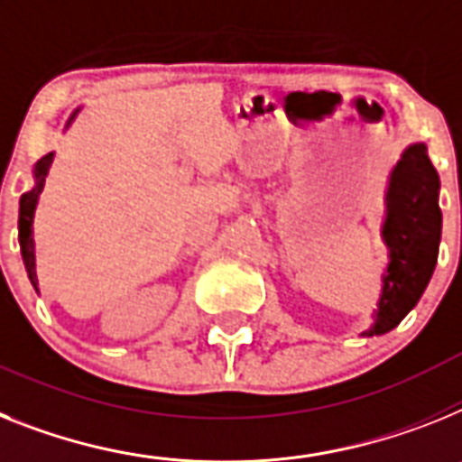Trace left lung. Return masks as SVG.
<instances>
[{"label":"left lung","mask_w":462,"mask_h":462,"mask_svg":"<svg viewBox=\"0 0 462 462\" xmlns=\"http://www.w3.org/2000/svg\"><path fill=\"white\" fill-rule=\"evenodd\" d=\"M383 237L390 249L375 321L364 336L393 331L420 300L435 273L441 239L439 176L422 143L411 145L394 166L387 189Z\"/></svg>","instance_id":"left-lung-1"}]
</instances>
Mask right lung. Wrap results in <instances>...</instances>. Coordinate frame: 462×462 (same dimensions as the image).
<instances>
[{"label":"right lung","instance_id":"add662e5","mask_svg":"<svg viewBox=\"0 0 462 462\" xmlns=\"http://www.w3.org/2000/svg\"><path fill=\"white\" fill-rule=\"evenodd\" d=\"M75 117V115H72ZM53 162V154H46L37 162L34 166V188L30 192L21 197V213H18V242H21V254L23 263H25L27 277L32 282V286L37 289V274H34V244H32V216L34 207H37V199L42 195V188H44L46 173H49V166Z\"/></svg>","mask_w":462,"mask_h":462}]
</instances>
